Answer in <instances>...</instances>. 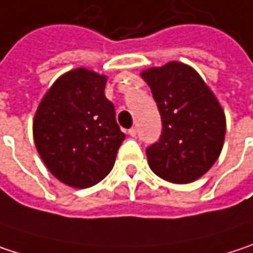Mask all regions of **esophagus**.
<instances>
[{"mask_svg":"<svg viewBox=\"0 0 253 253\" xmlns=\"http://www.w3.org/2000/svg\"><path fill=\"white\" fill-rule=\"evenodd\" d=\"M136 132H138V131H136L135 126H134V128H131V129H128V134H129L131 136H135Z\"/></svg>","mask_w":253,"mask_h":253,"instance_id":"34e87169","label":"esophagus"}]
</instances>
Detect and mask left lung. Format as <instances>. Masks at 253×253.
I'll return each mask as SVG.
<instances>
[{
  "mask_svg": "<svg viewBox=\"0 0 253 253\" xmlns=\"http://www.w3.org/2000/svg\"><path fill=\"white\" fill-rule=\"evenodd\" d=\"M157 102L163 132L147 148L158 177L187 184L211 169L223 148L226 117L214 93L189 64L170 62L141 73Z\"/></svg>",
  "mask_w": 253,
  "mask_h": 253,
  "instance_id": "1",
  "label": "left lung"
}]
</instances>
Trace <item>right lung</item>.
Masks as SVG:
<instances>
[{
  "label": "right lung",
  "mask_w": 253,
  "mask_h": 253,
  "mask_svg": "<svg viewBox=\"0 0 253 253\" xmlns=\"http://www.w3.org/2000/svg\"><path fill=\"white\" fill-rule=\"evenodd\" d=\"M105 75L84 67L70 70L51 84L36 111V148L48 171L66 186L98 184L112 170L125 139L114 103L105 98Z\"/></svg>",
  "instance_id": "1"
}]
</instances>
